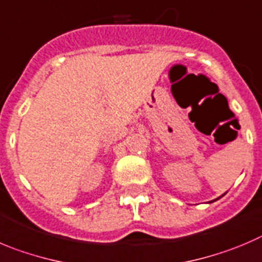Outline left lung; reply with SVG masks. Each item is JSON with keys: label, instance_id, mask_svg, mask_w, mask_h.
<instances>
[{"label": "left lung", "instance_id": "obj_1", "mask_svg": "<svg viewBox=\"0 0 262 262\" xmlns=\"http://www.w3.org/2000/svg\"><path fill=\"white\" fill-rule=\"evenodd\" d=\"M225 194H226V192H225ZM225 194H222V195H221V196H219V198H217V199H214V200H211V202H208V203H213V202H216V200H219V199H220V198H222V196H224V195H225Z\"/></svg>", "mask_w": 262, "mask_h": 262}]
</instances>
